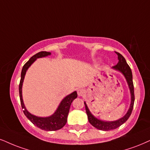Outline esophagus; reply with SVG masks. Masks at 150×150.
I'll return each instance as SVG.
<instances>
[{
	"label": "esophagus",
	"instance_id": "34e87169",
	"mask_svg": "<svg viewBox=\"0 0 150 150\" xmlns=\"http://www.w3.org/2000/svg\"><path fill=\"white\" fill-rule=\"evenodd\" d=\"M77 92H78V95L79 97H82V96H83L86 94V90L83 89V88H80V89L78 90Z\"/></svg>",
	"mask_w": 150,
	"mask_h": 150
}]
</instances>
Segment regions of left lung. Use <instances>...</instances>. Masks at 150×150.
Returning a JSON list of instances; mask_svg holds the SVG:
<instances>
[{
	"label": "left lung",
	"mask_w": 150,
	"mask_h": 150,
	"mask_svg": "<svg viewBox=\"0 0 150 150\" xmlns=\"http://www.w3.org/2000/svg\"><path fill=\"white\" fill-rule=\"evenodd\" d=\"M116 54L117 55L118 58V63L112 67V69L117 70L121 72L122 74L125 76V79H126L127 83H128L129 90H130V93H131V104L130 107H129L128 111L125 115V116H123L122 117L120 118V119L115 120V121L112 122H105L102 121V120L97 119V117H95V116L90 112V110L88 109V106L86 102H84L85 106H86V110L87 115H88V120H89V122L91 124L93 127H95V128H97L99 130L102 131H110L112 130V129H117V127L121 126L122 124H124L127 120L129 119V117H130L131 114H132L133 108H134V100H135V97H134V83H133V78H132V72L131 70L130 67L128 65V64L127 63V61L125 60V58L120 54V53L115 52Z\"/></svg>",
	"instance_id": "8db88e82"
}]
</instances>
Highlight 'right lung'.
I'll return each mask as SVG.
<instances>
[{
    "label": "right lung",
    "instance_id": "obj_1",
    "mask_svg": "<svg viewBox=\"0 0 150 150\" xmlns=\"http://www.w3.org/2000/svg\"><path fill=\"white\" fill-rule=\"evenodd\" d=\"M51 55L50 52L47 51H40L33 56L31 57L28 62L24 64L21 74V80H20L19 86H18V90H19V97L20 101H21V105L22 108L24 109L23 110V113L26 116L30 121L33 125H35L38 128L42 129L44 131H56L58 129L62 128L65 124L67 123V116L69 114L70 106H71V102L74 99H75L77 97V92L74 91L71 94L67 95L62 99L60 105H59L57 110H55L54 113L52 115L47 117H40L38 116L33 115L30 113L25 108L24 103L22 99V86H23V82L24 77H25V73L28 69L29 68L31 64H32L36 59L40 58H43V57L48 56Z\"/></svg>",
    "mask_w": 150,
    "mask_h": 150
}]
</instances>
